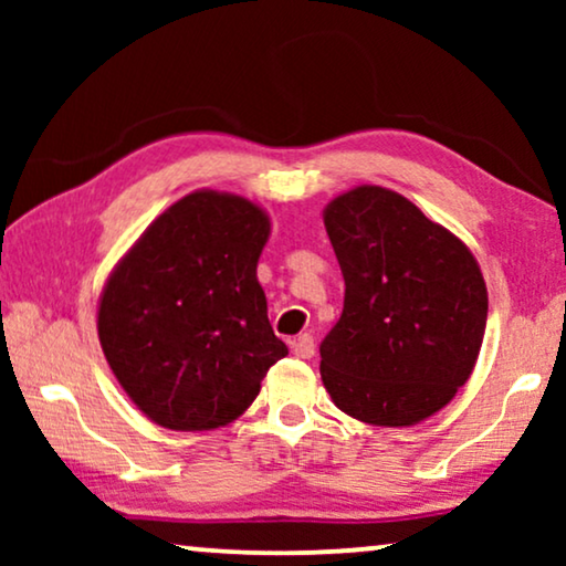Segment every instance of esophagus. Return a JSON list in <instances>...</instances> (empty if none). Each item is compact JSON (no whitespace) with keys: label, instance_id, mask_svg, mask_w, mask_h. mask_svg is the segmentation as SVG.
Returning <instances> with one entry per match:
<instances>
[{"label":"esophagus","instance_id":"esophagus-1","mask_svg":"<svg viewBox=\"0 0 566 566\" xmlns=\"http://www.w3.org/2000/svg\"><path fill=\"white\" fill-rule=\"evenodd\" d=\"M291 347H293V355H296V358H304V360H308L314 355V339H312V335H301V337H296L291 343Z\"/></svg>","mask_w":566,"mask_h":566}]
</instances>
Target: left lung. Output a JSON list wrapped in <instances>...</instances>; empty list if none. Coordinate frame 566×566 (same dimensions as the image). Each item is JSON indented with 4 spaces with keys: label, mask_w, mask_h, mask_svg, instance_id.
Masks as SVG:
<instances>
[{
    "label": "left lung",
    "mask_w": 566,
    "mask_h": 566,
    "mask_svg": "<svg viewBox=\"0 0 566 566\" xmlns=\"http://www.w3.org/2000/svg\"><path fill=\"white\" fill-rule=\"evenodd\" d=\"M345 308L319 345L337 409L376 428L440 412L469 381L486 327L482 268L453 231L381 185L324 206Z\"/></svg>",
    "instance_id": "left-lung-1"
}]
</instances>
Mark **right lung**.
<instances>
[{"instance_id":"add662e5","label":"right lung","mask_w":566,"mask_h":566,"mask_svg":"<svg viewBox=\"0 0 566 566\" xmlns=\"http://www.w3.org/2000/svg\"><path fill=\"white\" fill-rule=\"evenodd\" d=\"M265 208L192 190L161 211L115 262L99 293L97 337L113 376L154 424L216 430L242 417L275 360L258 262Z\"/></svg>"}]
</instances>
